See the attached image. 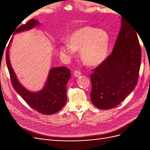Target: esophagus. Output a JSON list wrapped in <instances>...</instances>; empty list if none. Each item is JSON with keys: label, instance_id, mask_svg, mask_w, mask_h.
Instances as JSON below:
<instances>
[{"label": "esophagus", "instance_id": "1", "mask_svg": "<svg viewBox=\"0 0 150 150\" xmlns=\"http://www.w3.org/2000/svg\"><path fill=\"white\" fill-rule=\"evenodd\" d=\"M73 75L74 77H76V78H78V77H79L81 75V72L79 71H75L74 72Z\"/></svg>", "mask_w": 150, "mask_h": 150}]
</instances>
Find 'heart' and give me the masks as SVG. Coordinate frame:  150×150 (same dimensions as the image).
<instances>
[{"label":"heart","mask_w":150,"mask_h":150,"mask_svg":"<svg viewBox=\"0 0 150 150\" xmlns=\"http://www.w3.org/2000/svg\"><path fill=\"white\" fill-rule=\"evenodd\" d=\"M63 42L60 52L67 58L74 57L79 51L82 61L89 66H97L106 59L110 49V37L108 32L91 26L81 27L68 36Z\"/></svg>","instance_id":"obj_1"}]
</instances>
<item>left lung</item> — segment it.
Returning a JSON list of instances; mask_svg holds the SVG:
<instances>
[{
	"instance_id": "obj_1",
	"label": "left lung",
	"mask_w": 150,
	"mask_h": 150,
	"mask_svg": "<svg viewBox=\"0 0 150 150\" xmlns=\"http://www.w3.org/2000/svg\"><path fill=\"white\" fill-rule=\"evenodd\" d=\"M137 33V29L121 18L120 31L112 53L91 74L90 96L96 108H114L134 89L142 61Z\"/></svg>"
}]
</instances>
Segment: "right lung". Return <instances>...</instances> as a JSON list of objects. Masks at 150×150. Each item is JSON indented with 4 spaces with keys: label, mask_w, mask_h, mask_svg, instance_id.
I'll return each instance as SVG.
<instances>
[{
    "label": "right lung",
    "mask_w": 150,
    "mask_h": 150,
    "mask_svg": "<svg viewBox=\"0 0 150 150\" xmlns=\"http://www.w3.org/2000/svg\"><path fill=\"white\" fill-rule=\"evenodd\" d=\"M40 24L38 20L30 19L25 24L16 29L13 35L29 30ZM13 37L6 51V63L13 89L32 108L42 115H52L59 111L67 101L66 85L71 77L70 70L65 66L51 68L43 88L38 92L30 91L21 84L12 67L9 59V49Z\"/></svg>",
    "instance_id": "1"
}]
</instances>
